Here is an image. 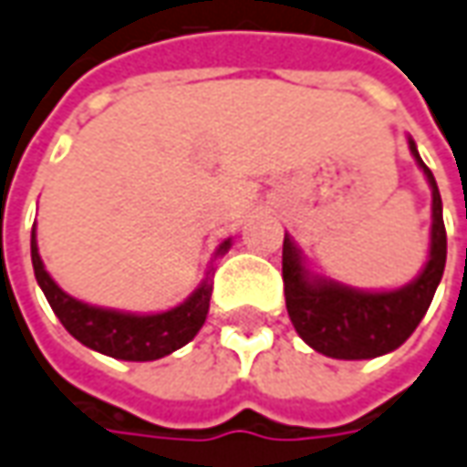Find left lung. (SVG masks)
<instances>
[{
    "mask_svg": "<svg viewBox=\"0 0 467 467\" xmlns=\"http://www.w3.org/2000/svg\"><path fill=\"white\" fill-rule=\"evenodd\" d=\"M416 164L424 169L431 187L430 259L414 283L388 293L352 290L334 280H321L303 267L296 244L283 241L285 306L300 339L316 352L334 359L380 358L401 347L430 308L442 280L447 259V234L442 221V197L434 174L421 161L416 143L409 139Z\"/></svg>",
    "mask_w": 467,
    "mask_h": 467,
    "instance_id": "left-lung-1",
    "label": "left lung"
}]
</instances>
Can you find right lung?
I'll return each instance as SVG.
<instances>
[{"label": "right lung", "instance_id": "1", "mask_svg": "<svg viewBox=\"0 0 467 467\" xmlns=\"http://www.w3.org/2000/svg\"><path fill=\"white\" fill-rule=\"evenodd\" d=\"M228 249H231V239L223 241L215 254H226ZM30 256H33V270H36L37 285L46 293L53 314L58 316V321L64 324L66 331L74 339H79L84 347L102 352L108 358L149 362V359L171 355L174 349L184 347L195 337L200 327L205 324V316H208V308H211L213 275L205 277V283L200 285L182 306L164 311V314L136 316L87 306L81 300L66 296L64 290L53 283L51 275L46 272L43 262H40L36 228H33V239H30Z\"/></svg>", "mask_w": 467, "mask_h": 467}]
</instances>
